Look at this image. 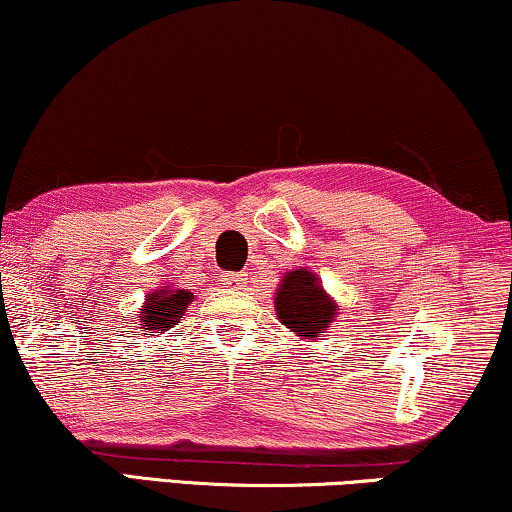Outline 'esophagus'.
I'll return each instance as SVG.
<instances>
[{"instance_id": "esophagus-1", "label": "esophagus", "mask_w": 512, "mask_h": 512, "mask_svg": "<svg viewBox=\"0 0 512 512\" xmlns=\"http://www.w3.org/2000/svg\"><path fill=\"white\" fill-rule=\"evenodd\" d=\"M248 283V273H229V276H225V285L229 287H243Z\"/></svg>"}]
</instances>
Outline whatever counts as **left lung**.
Returning <instances> with one entry per match:
<instances>
[{"mask_svg":"<svg viewBox=\"0 0 512 512\" xmlns=\"http://www.w3.org/2000/svg\"><path fill=\"white\" fill-rule=\"evenodd\" d=\"M278 320L297 336L318 338L325 334L336 306L322 290L315 273L299 269L290 271L276 292Z\"/></svg>","mask_w":512,"mask_h":512,"instance_id":"obj_1","label":"left lung"}]
</instances>
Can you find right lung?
I'll use <instances>...</instances> for the list:
<instances>
[{
    "mask_svg": "<svg viewBox=\"0 0 512 512\" xmlns=\"http://www.w3.org/2000/svg\"><path fill=\"white\" fill-rule=\"evenodd\" d=\"M190 301H192V294L185 290H176V292L160 290L150 294L146 306L141 308L143 327L150 329V334H155V331L157 334H160V331H167L171 325H176Z\"/></svg>",
    "mask_w": 512,
    "mask_h": 512,
    "instance_id": "right-lung-1",
    "label": "right lung"
}]
</instances>
